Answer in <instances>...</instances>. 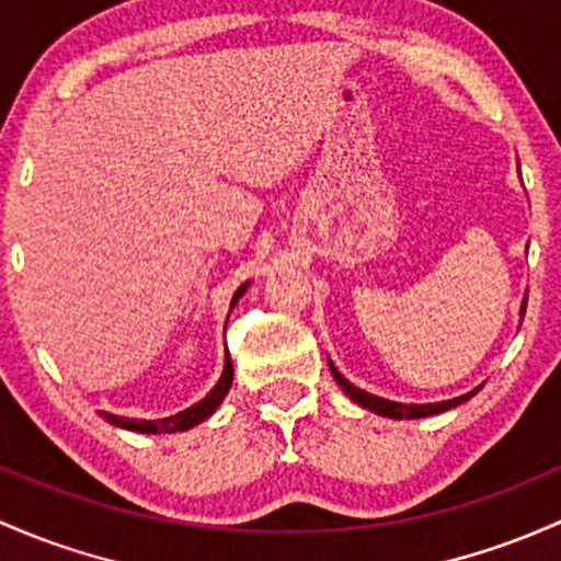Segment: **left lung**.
Wrapping results in <instances>:
<instances>
[{
	"instance_id": "obj_1",
	"label": "left lung",
	"mask_w": 561,
	"mask_h": 561,
	"mask_svg": "<svg viewBox=\"0 0 561 561\" xmlns=\"http://www.w3.org/2000/svg\"><path fill=\"white\" fill-rule=\"evenodd\" d=\"M524 309H527V304H524ZM330 374L335 376V381H339L341 389H344L346 394H350L355 403L363 405V409L368 411H376V414L381 416H389V420H422V416H433V414H440V411H449L454 405L465 403V400L473 398L479 389H473V392L462 394V398H454V400H444V403H424V405H414V403H392V400H385V398H376V394H368L363 392V389H357L355 385H350V381L344 379V376L339 374V370L330 365Z\"/></svg>"
}]
</instances>
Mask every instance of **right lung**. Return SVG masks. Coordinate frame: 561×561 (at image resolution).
<instances>
[{
    "mask_svg": "<svg viewBox=\"0 0 561 561\" xmlns=\"http://www.w3.org/2000/svg\"><path fill=\"white\" fill-rule=\"evenodd\" d=\"M241 293H244V287H239V290H236L233 304H236V300H239ZM231 385H233V363H231V355H226V370H222L220 381H217L215 389H211V392L206 394L204 400H198V403L191 405V409H187V411H180V414L167 416V420H156V422L126 420V416L107 414V411H102V416L110 424H115V427L137 430V433H182V430H191L193 424L204 422L206 416L215 414V409L222 403V398H226L228 389H231Z\"/></svg>",
    "mask_w": 561,
    "mask_h": 561,
    "instance_id": "add662e5",
    "label": "right lung"
}]
</instances>
